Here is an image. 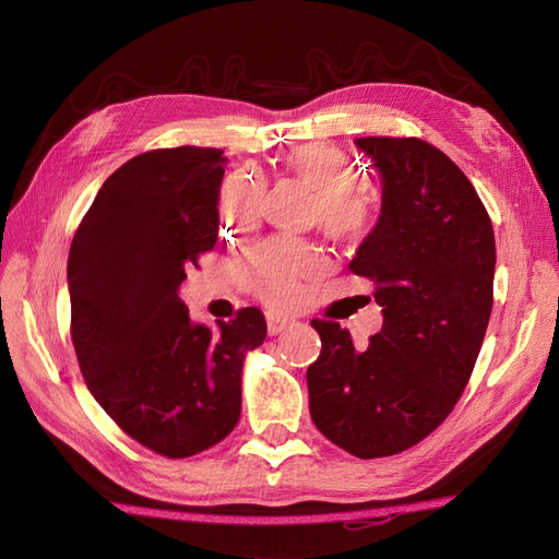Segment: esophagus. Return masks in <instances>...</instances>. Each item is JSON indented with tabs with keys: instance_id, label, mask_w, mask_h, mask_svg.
Returning <instances> with one entry per match:
<instances>
[{
	"instance_id": "esophagus-1",
	"label": "esophagus",
	"mask_w": 559,
	"mask_h": 559,
	"mask_svg": "<svg viewBox=\"0 0 559 559\" xmlns=\"http://www.w3.org/2000/svg\"><path fill=\"white\" fill-rule=\"evenodd\" d=\"M265 321H267V333L270 335H277V333L292 329L296 324V319L286 317V314H280V312H267Z\"/></svg>"
}]
</instances>
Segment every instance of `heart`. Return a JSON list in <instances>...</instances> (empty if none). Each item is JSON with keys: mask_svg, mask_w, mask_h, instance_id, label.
<instances>
[{"mask_svg": "<svg viewBox=\"0 0 559 559\" xmlns=\"http://www.w3.org/2000/svg\"><path fill=\"white\" fill-rule=\"evenodd\" d=\"M284 173L314 191L310 222L319 224L331 240L354 242L373 226V200L361 186V177L349 163L324 146H302L286 156ZM263 214V189L251 175H230L218 193V218L228 233H245ZM314 253L289 242H265L249 251L242 273L249 289L270 306L292 300L302 270Z\"/></svg>", "mask_w": 559, "mask_h": 559, "instance_id": "obj_1", "label": "heart"}]
</instances>
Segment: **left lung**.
<instances>
[{
	"instance_id": "8db88e82",
	"label": "left lung",
	"mask_w": 559,
	"mask_h": 559,
	"mask_svg": "<svg viewBox=\"0 0 559 559\" xmlns=\"http://www.w3.org/2000/svg\"><path fill=\"white\" fill-rule=\"evenodd\" d=\"M382 177V212L349 267L373 282L382 331L364 349L314 319L310 415L359 460L417 445L460 401L492 312L495 230L468 177L417 138H361Z\"/></svg>"
}]
</instances>
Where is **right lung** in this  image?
Returning <instances> with one entry per match:
<instances>
[{
  "label": "right lung",
  "instance_id": "add662e5",
  "mask_svg": "<svg viewBox=\"0 0 559 559\" xmlns=\"http://www.w3.org/2000/svg\"><path fill=\"white\" fill-rule=\"evenodd\" d=\"M224 163L202 146L130 158L97 191L67 261L83 380L118 427L170 460L235 429L245 354L267 333L257 308L193 324L177 296L186 267L216 245Z\"/></svg>",
  "mask_w": 559,
  "mask_h": 559
}]
</instances>
